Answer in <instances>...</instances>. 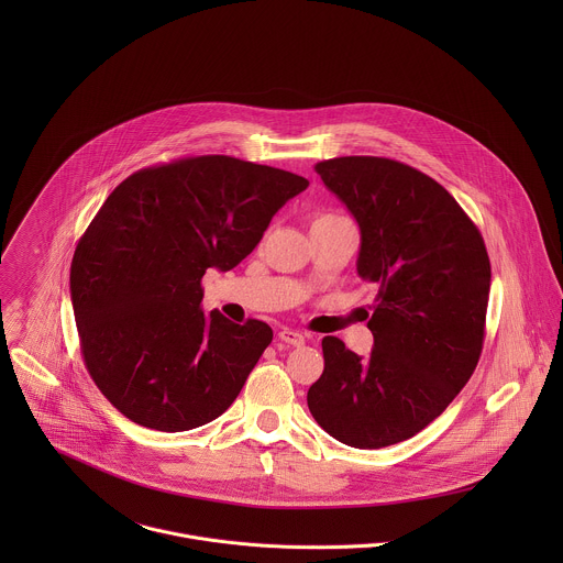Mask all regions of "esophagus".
Instances as JSON below:
<instances>
[{"label": "esophagus", "mask_w": 563, "mask_h": 563, "mask_svg": "<svg viewBox=\"0 0 563 563\" xmlns=\"http://www.w3.org/2000/svg\"><path fill=\"white\" fill-rule=\"evenodd\" d=\"M279 340L286 342V344H292V346H301L306 342V335L295 331V329H282L279 331Z\"/></svg>", "instance_id": "34e87169"}]
</instances>
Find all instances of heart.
Segmentation results:
<instances>
[{"label":"heart","instance_id":"b5f03b06","mask_svg":"<svg viewBox=\"0 0 563 563\" xmlns=\"http://www.w3.org/2000/svg\"><path fill=\"white\" fill-rule=\"evenodd\" d=\"M322 217H333V214H322ZM322 217H319V219H322Z\"/></svg>","mask_w":563,"mask_h":563}]
</instances>
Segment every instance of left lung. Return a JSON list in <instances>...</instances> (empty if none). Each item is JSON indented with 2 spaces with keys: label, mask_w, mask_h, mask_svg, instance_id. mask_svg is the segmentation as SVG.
Masks as SVG:
<instances>
[{
  "label": "left lung",
  "mask_w": 563,
  "mask_h": 563,
  "mask_svg": "<svg viewBox=\"0 0 563 563\" xmlns=\"http://www.w3.org/2000/svg\"><path fill=\"white\" fill-rule=\"evenodd\" d=\"M314 168L357 221V275L379 292L371 355L322 338L324 371L308 407L342 444L390 446L433 422L475 373L489 257L477 225L429 175L375 156Z\"/></svg>",
  "instance_id": "1"
}]
</instances>
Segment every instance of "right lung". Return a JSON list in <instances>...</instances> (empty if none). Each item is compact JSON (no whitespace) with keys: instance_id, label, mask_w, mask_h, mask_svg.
I'll use <instances>...</instances> for the list:
<instances>
[{"instance_id":"right-lung-1","label":"right lung","mask_w":563,"mask_h":563,"mask_svg":"<svg viewBox=\"0 0 563 563\" xmlns=\"http://www.w3.org/2000/svg\"><path fill=\"white\" fill-rule=\"evenodd\" d=\"M308 186L290 170L197 156L141 168L110 192L69 282L84 364L125 418L175 433L236 401L273 329L206 317L201 277L241 264Z\"/></svg>"}]
</instances>
